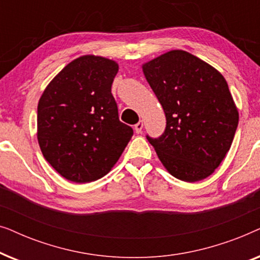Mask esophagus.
Returning <instances> with one entry per match:
<instances>
[{
    "label": "esophagus",
    "instance_id": "esophagus-1",
    "mask_svg": "<svg viewBox=\"0 0 260 260\" xmlns=\"http://www.w3.org/2000/svg\"><path fill=\"white\" fill-rule=\"evenodd\" d=\"M142 130H143V122L140 120V122H138L136 125H135V131H136L137 134H141Z\"/></svg>",
    "mask_w": 260,
    "mask_h": 260
}]
</instances>
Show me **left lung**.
<instances>
[{
	"label": "left lung",
	"mask_w": 260,
	"mask_h": 260,
	"mask_svg": "<svg viewBox=\"0 0 260 260\" xmlns=\"http://www.w3.org/2000/svg\"><path fill=\"white\" fill-rule=\"evenodd\" d=\"M145 79L166 113V130L147 136L174 177L197 182L208 177L230 150L239 113L222 74L181 49L145 62Z\"/></svg>",
	"instance_id": "left-lung-1"
}]
</instances>
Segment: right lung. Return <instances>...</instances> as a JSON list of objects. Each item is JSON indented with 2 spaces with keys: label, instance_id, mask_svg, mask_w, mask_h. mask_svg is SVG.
<instances>
[{
  "label": "right lung",
  "instance_id": "obj_1",
  "mask_svg": "<svg viewBox=\"0 0 260 260\" xmlns=\"http://www.w3.org/2000/svg\"><path fill=\"white\" fill-rule=\"evenodd\" d=\"M117 72L113 60L83 55L53 78L39 101V145L66 180L87 183L105 176L133 137L111 93Z\"/></svg>",
  "mask_w": 260,
  "mask_h": 260
}]
</instances>
